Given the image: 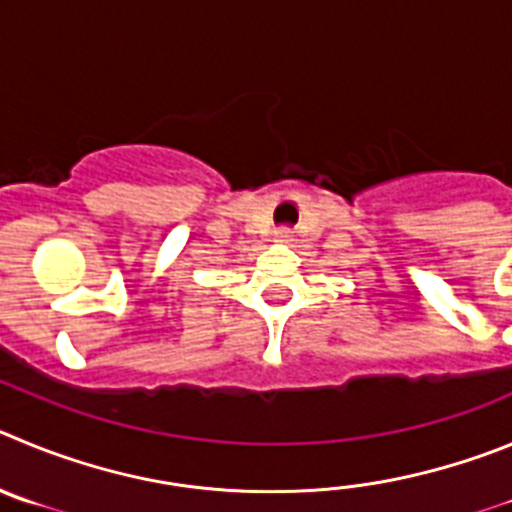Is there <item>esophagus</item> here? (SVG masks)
<instances>
[{
    "mask_svg": "<svg viewBox=\"0 0 512 512\" xmlns=\"http://www.w3.org/2000/svg\"><path fill=\"white\" fill-rule=\"evenodd\" d=\"M278 237H280V239H290V229H288V227H285V229H280V232H278Z\"/></svg>",
    "mask_w": 512,
    "mask_h": 512,
    "instance_id": "esophagus-1",
    "label": "esophagus"
}]
</instances>
